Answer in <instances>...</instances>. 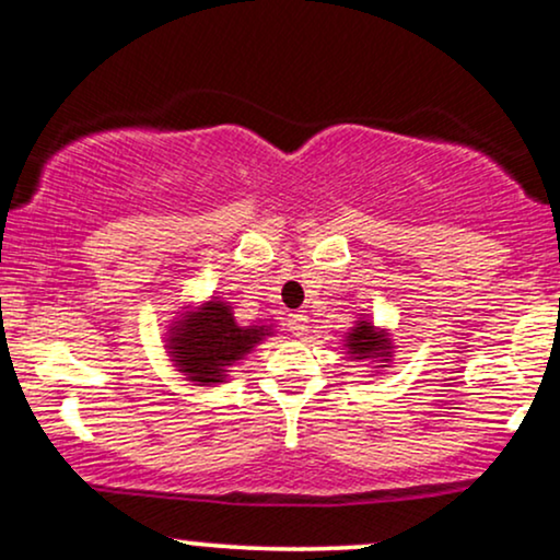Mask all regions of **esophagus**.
<instances>
[{
	"label": "esophagus",
	"mask_w": 560,
	"mask_h": 560,
	"mask_svg": "<svg viewBox=\"0 0 560 560\" xmlns=\"http://www.w3.org/2000/svg\"><path fill=\"white\" fill-rule=\"evenodd\" d=\"M289 331L292 334H305L307 331V313L305 311H294L289 313Z\"/></svg>",
	"instance_id": "obj_1"
}]
</instances>
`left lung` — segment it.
Here are the masks:
<instances>
[{
  "instance_id": "left-lung-1",
  "label": "left lung",
  "mask_w": 560,
  "mask_h": 560,
  "mask_svg": "<svg viewBox=\"0 0 560 560\" xmlns=\"http://www.w3.org/2000/svg\"><path fill=\"white\" fill-rule=\"evenodd\" d=\"M345 350L352 361L358 363H376L374 369H387L392 363V355H395V345H392L389 329H378L369 320V316H361L355 320L350 331L345 334Z\"/></svg>"
}]
</instances>
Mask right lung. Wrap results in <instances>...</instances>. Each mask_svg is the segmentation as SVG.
I'll return each instance as SVG.
<instances>
[{
  "instance_id": "obj_1",
  "label": "right lung",
  "mask_w": 560,
  "mask_h": 560,
  "mask_svg": "<svg viewBox=\"0 0 560 560\" xmlns=\"http://www.w3.org/2000/svg\"><path fill=\"white\" fill-rule=\"evenodd\" d=\"M273 326L236 324L226 300L210 298L202 305H189L173 318L165 331V352L173 369L197 387H215L229 378V371L244 361Z\"/></svg>"
}]
</instances>
